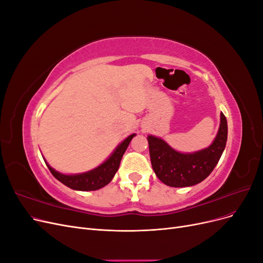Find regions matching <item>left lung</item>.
<instances>
[{
    "label": "left lung",
    "instance_id": "1",
    "mask_svg": "<svg viewBox=\"0 0 263 263\" xmlns=\"http://www.w3.org/2000/svg\"><path fill=\"white\" fill-rule=\"evenodd\" d=\"M153 169L158 179L172 187L192 186L208 178L226 147L227 119L220 113L218 133L213 144L192 154H182L155 136L147 137Z\"/></svg>",
    "mask_w": 263,
    "mask_h": 263
}]
</instances>
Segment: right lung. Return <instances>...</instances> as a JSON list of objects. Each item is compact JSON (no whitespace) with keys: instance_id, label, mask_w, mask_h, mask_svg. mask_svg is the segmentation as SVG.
Here are the masks:
<instances>
[{"instance_id":"right-lung-1","label":"right lung","mask_w":263,"mask_h":263,"mask_svg":"<svg viewBox=\"0 0 263 263\" xmlns=\"http://www.w3.org/2000/svg\"><path fill=\"white\" fill-rule=\"evenodd\" d=\"M135 135L136 134L130 135V136L123 140L114 150V153L109 156L107 160H105L101 165H99L98 168H95L91 171L79 174H63L55 171L48 163L46 161L45 162L47 166H48L50 172L52 173V176L68 187L77 191L99 190L103 186L107 185L114 178L115 173L119 168V163H121L123 155L125 154L127 147H128L129 142L134 138Z\"/></svg>"}]
</instances>
